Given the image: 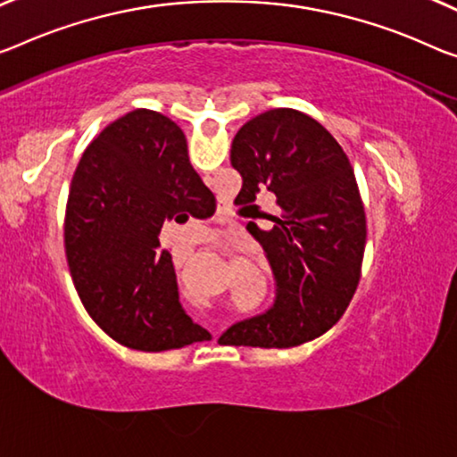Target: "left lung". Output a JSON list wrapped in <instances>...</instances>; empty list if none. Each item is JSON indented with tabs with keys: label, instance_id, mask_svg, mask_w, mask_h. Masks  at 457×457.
<instances>
[{
	"label": "left lung",
	"instance_id": "1",
	"mask_svg": "<svg viewBox=\"0 0 457 457\" xmlns=\"http://www.w3.org/2000/svg\"><path fill=\"white\" fill-rule=\"evenodd\" d=\"M241 173L238 204L276 195L271 228L247 230L262 245L276 278L270 311L224 333L230 345L296 347L328 331L353 298L366 249V212L353 167L341 145L314 118L276 108L241 126L230 146Z\"/></svg>",
	"mask_w": 457,
	"mask_h": 457
}]
</instances>
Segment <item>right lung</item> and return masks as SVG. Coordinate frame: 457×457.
<instances>
[{"mask_svg":"<svg viewBox=\"0 0 457 457\" xmlns=\"http://www.w3.org/2000/svg\"><path fill=\"white\" fill-rule=\"evenodd\" d=\"M210 200L186 135L159 112H129L83 153L67 200V263L89 317L120 345L165 351L210 339L181 308L159 243L165 220L195 219Z\"/></svg>","mask_w":457,"mask_h":457,"instance_id":"right-lung-1","label":"right lung"}]
</instances>
